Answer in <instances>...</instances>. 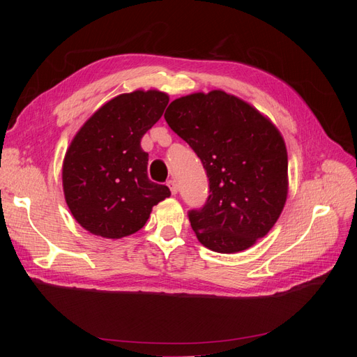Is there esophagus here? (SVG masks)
<instances>
[{
  "mask_svg": "<svg viewBox=\"0 0 357 357\" xmlns=\"http://www.w3.org/2000/svg\"><path fill=\"white\" fill-rule=\"evenodd\" d=\"M168 188H169V190H171L172 195H177L178 186H177V181H176V180H169V181H168Z\"/></svg>",
  "mask_w": 357,
  "mask_h": 357,
  "instance_id": "obj_1",
  "label": "esophagus"
}]
</instances>
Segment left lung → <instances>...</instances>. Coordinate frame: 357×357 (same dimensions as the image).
<instances>
[{
	"mask_svg": "<svg viewBox=\"0 0 357 357\" xmlns=\"http://www.w3.org/2000/svg\"><path fill=\"white\" fill-rule=\"evenodd\" d=\"M164 117L195 150L210 180L207 204L189 211L198 241L226 255L255 245L287 199L282 132L253 105L220 89L180 96Z\"/></svg>",
	"mask_w": 357,
	"mask_h": 357,
	"instance_id": "8db88e82",
	"label": "left lung"
}]
</instances>
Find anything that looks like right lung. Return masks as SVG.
<instances>
[{"label":"right lung","instance_id":"1","mask_svg":"<svg viewBox=\"0 0 357 357\" xmlns=\"http://www.w3.org/2000/svg\"><path fill=\"white\" fill-rule=\"evenodd\" d=\"M158 89L121 93L101 105L74 135L62 162L68 208L83 229L119 240L146 225L153 205L171 195L147 177L143 135L164 114Z\"/></svg>","mask_w":357,"mask_h":357}]
</instances>
